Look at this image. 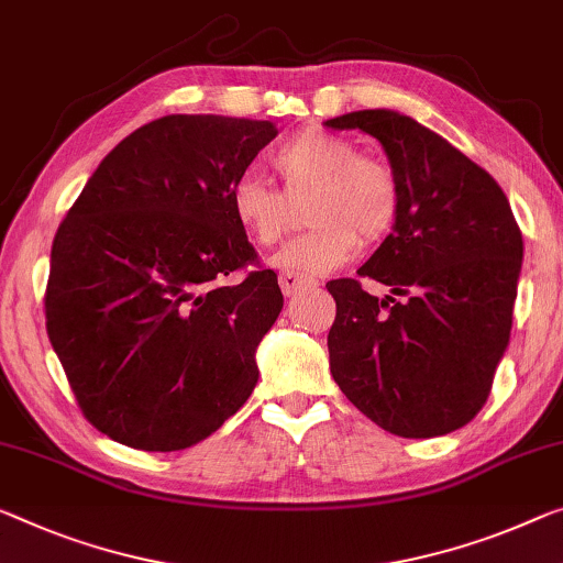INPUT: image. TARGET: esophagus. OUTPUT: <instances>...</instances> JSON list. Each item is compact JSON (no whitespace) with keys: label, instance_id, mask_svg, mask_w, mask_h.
<instances>
[{"label":"esophagus","instance_id":"obj_1","mask_svg":"<svg viewBox=\"0 0 563 563\" xmlns=\"http://www.w3.org/2000/svg\"><path fill=\"white\" fill-rule=\"evenodd\" d=\"M279 287L284 291V297H297L301 291L314 289L317 282L305 279V276H297V274H279Z\"/></svg>","mask_w":563,"mask_h":563}]
</instances>
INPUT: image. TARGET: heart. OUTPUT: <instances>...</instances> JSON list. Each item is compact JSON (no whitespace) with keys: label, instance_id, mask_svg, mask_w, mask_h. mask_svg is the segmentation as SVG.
Returning <instances> with one entry per match:
<instances>
[{"label":"heart","instance_id":"b5f03b06","mask_svg":"<svg viewBox=\"0 0 563 563\" xmlns=\"http://www.w3.org/2000/svg\"><path fill=\"white\" fill-rule=\"evenodd\" d=\"M274 168L289 196L314 188L307 219L314 229L291 239L272 264L284 274L319 276L342 266L357 249L383 239L400 211V184L385 161L360 155L350 137L307 128L274 153ZM229 209L239 229L258 246H274L289 227L282 191L254 176L231 186Z\"/></svg>","mask_w":563,"mask_h":563}]
</instances>
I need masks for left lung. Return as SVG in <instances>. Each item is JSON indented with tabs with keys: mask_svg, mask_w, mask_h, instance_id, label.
<instances>
[{
	"mask_svg": "<svg viewBox=\"0 0 563 563\" xmlns=\"http://www.w3.org/2000/svg\"><path fill=\"white\" fill-rule=\"evenodd\" d=\"M324 125L377 137L400 184L393 233L357 269L390 294L327 284L332 377L393 435H445L486 405L511 340L521 229L490 173L410 115L354 110Z\"/></svg>",
	"mask_w": 563,
	"mask_h": 563,
	"instance_id": "8db88e82",
	"label": "left lung"
}]
</instances>
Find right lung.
<instances>
[{"label":"right lung","instance_id":"1","mask_svg":"<svg viewBox=\"0 0 563 563\" xmlns=\"http://www.w3.org/2000/svg\"><path fill=\"white\" fill-rule=\"evenodd\" d=\"M272 120L166 115L112 148L52 241L47 334L77 405L128 448L184 451L254 393L284 297L229 209Z\"/></svg>","mask_w":563,"mask_h":563}]
</instances>
